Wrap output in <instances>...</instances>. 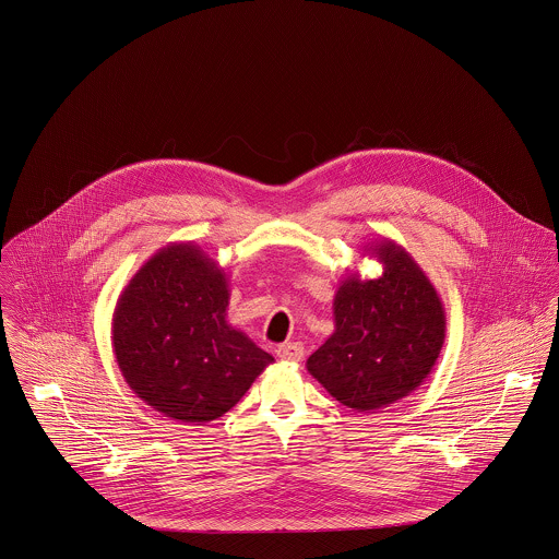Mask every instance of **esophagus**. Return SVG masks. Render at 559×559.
<instances>
[{
    "label": "esophagus",
    "mask_w": 559,
    "mask_h": 559,
    "mask_svg": "<svg viewBox=\"0 0 559 559\" xmlns=\"http://www.w3.org/2000/svg\"><path fill=\"white\" fill-rule=\"evenodd\" d=\"M278 358L281 360H287V362H300L305 358V347L300 343H283L278 345L276 349Z\"/></svg>",
    "instance_id": "1"
}]
</instances>
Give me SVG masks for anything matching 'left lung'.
I'll use <instances>...</instances> for the list:
<instances>
[{
    "label": "left lung",
    "instance_id": "8db88e82",
    "mask_svg": "<svg viewBox=\"0 0 559 559\" xmlns=\"http://www.w3.org/2000/svg\"><path fill=\"white\" fill-rule=\"evenodd\" d=\"M383 272H349L334 294V332L307 360L310 374L343 405L372 414L423 385L445 341L441 298L416 263L381 238L365 249Z\"/></svg>",
    "mask_w": 559,
    "mask_h": 559
}]
</instances>
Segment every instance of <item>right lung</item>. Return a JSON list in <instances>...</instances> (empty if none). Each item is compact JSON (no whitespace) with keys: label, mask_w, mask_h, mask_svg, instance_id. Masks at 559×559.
Wrapping results in <instances>:
<instances>
[{"label":"right lung","mask_w":559,"mask_h":559,"mask_svg":"<svg viewBox=\"0 0 559 559\" xmlns=\"http://www.w3.org/2000/svg\"><path fill=\"white\" fill-rule=\"evenodd\" d=\"M229 281L201 247L171 242L128 281L111 319L130 390L178 423L227 414L274 358L227 323Z\"/></svg>","instance_id":"obj_1"}]
</instances>
